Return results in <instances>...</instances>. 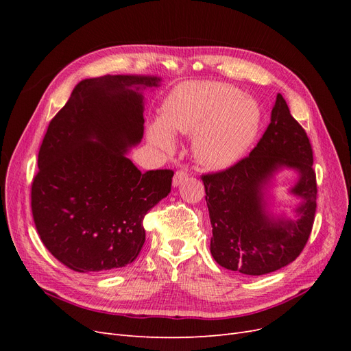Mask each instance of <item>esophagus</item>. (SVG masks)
Segmentation results:
<instances>
[{
	"label": "esophagus",
	"instance_id": "34e87169",
	"mask_svg": "<svg viewBox=\"0 0 351 351\" xmlns=\"http://www.w3.org/2000/svg\"><path fill=\"white\" fill-rule=\"evenodd\" d=\"M189 177V173H187V169H178V171H176V174H174V178H173V186L174 187H177L178 184H182V182L183 180H186Z\"/></svg>",
	"mask_w": 351,
	"mask_h": 351
}]
</instances>
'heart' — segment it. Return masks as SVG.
Instances as JSON below:
<instances>
[{
    "label": "heart",
    "instance_id": "b5f03b06",
    "mask_svg": "<svg viewBox=\"0 0 351 351\" xmlns=\"http://www.w3.org/2000/svg\"><path fill=\"white\" fill-rule=\"evenodd\" d=\"M261 108L252 98L226 83L186 82L169 93L162 123L149 129L159 149H174L173 133L193 134V152L209 168L230 167L244 155L261 125Z\"/></svg>",
    "mask_w": 351,
    "mask_h": 351
}]
</instances>
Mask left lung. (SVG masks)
Here are the masks:
<instances>
[{"instance_id":"obj_1","label":"left lung","mask_w":351,"mask_h":351,"mask_svg":"<svg viewBox=\"0 0 351 351\" xmlns=\"http://www.w3.org/2000/svg\"><path fill=\"white\" fill-rule=\"evenodd\" d=\"M295 167L302 197L295 221L271 219L263 190L274 171ZM212 226L210 253L217 263L244 275H265L291 263L312 232L316 212V174L309 137L277 95L271 123L249 156L218 173L202 174Z\"/></svg>"}]
</instances>
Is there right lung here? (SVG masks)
I'll use <instances>...</instances> for the list:
<instances>
[{"mask_svg": "<svg viewBox=\"0 0 351 351\" xmlns=\"http://www.w3.org/2000/svg\"><path fill=\"white\" fill-rule=\"evenodd\" d=\"M158 83L147 76L82 80L49 121L32 215L44 246L73 271L102 274L132 263L145 243V215L171 192L173 169L142 173L124 155L143 137L137 90Z\"/></svg>", "mask_w": 351, "mask_h": 351, "instance_id": "right-lung-1", "label": "right lung"}]
</instances>
